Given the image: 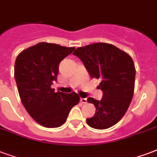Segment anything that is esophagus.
Returning a JSON list of instances; mask_svg holds the SVG:
<instances>
[{"mask_svg": "<svg viewBox=\"0 0 157 157\" xmlns=\"http://www.w3.org/2000/svg\"><path fill=\"white\" fill-rule=\"evenodd\" d=\"M80 102H82V103H86V102H87V98H80Z\"/></svg>", "mask_w": 157, "mask_h": 157, "instance_id": "obj_1", "label": "esophagus"}]
</instances>
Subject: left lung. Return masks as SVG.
I'll list each match as a JSON object with an SVG mask.
<instances>
[{
	"instance_id": "left-lung-1",
	"label": "left lung",
	"mask_w": 157,
	"mask_h": 157,
	"mask_svg": "<svg viewBox=\"0 0 157 157\" xmlns=\"http://www.w3.org/2000/svg\"><path fill=\"white\" fill-rule=\"evenodd\" d=\"M73 55L81 59L92 78H100L101 100L88 98L96 113L88 118V126L107 129L122 119L132 99L136 69L132 59L126 52L107 43L91 44L79 47Z\"/></svg>"
}]
</instances>
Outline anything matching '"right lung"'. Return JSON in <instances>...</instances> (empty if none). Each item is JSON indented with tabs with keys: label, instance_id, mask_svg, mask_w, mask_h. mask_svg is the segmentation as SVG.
Returning <instances> with one entry per match:
<instances>
[{
	"label": "right lung",
	"instance_id": "add662e5",
	"mask_svg": "<svg viewBox=\"0 0 157 157\" xmlns=\"http://www.w3.org/2000/svg\"><path fill=\"white\" fill-rule=\"evenodd\" d=\"M74 47L41 42L25 49L15 63V79L22 104L34 120L45 128H58L79 102L76 93L55 92L59 65Z\"/></svg>",
	"mask_w": 157,
	"mask_h": 157
}]
</instances>
